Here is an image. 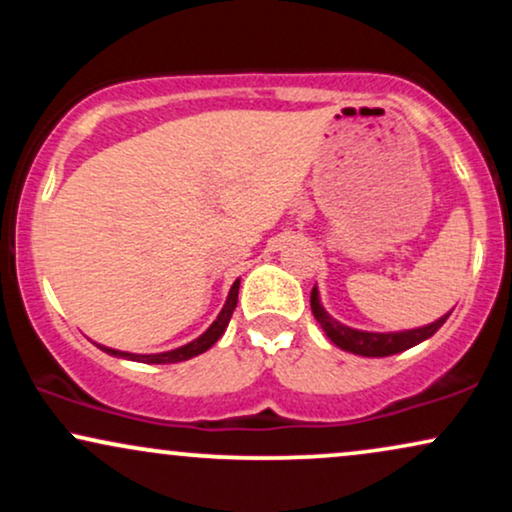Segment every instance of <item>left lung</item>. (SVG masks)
<instances>
[{
	"mask_svg": "<svg viewBox=\"0 0 512 512\" xmlns=\"http://www.w3.org/2000/svg\"><path fill=\"white\" fill-rule=\"evenodd\" d=\"M310 308H313L315 320L320 322L322 332L330 337L332 344H337L339 349L349 351V354L356 356H368V358H380V356H392L399 354V351H407L411 346L426 342L428 337H433L443 322L448 320V315L438 317L436 322L424 327H416V330H402V332H366V330H354V327L344 325V322L334 320V317L327 313L325 305L320 303V291L317 286L310 293Z\"/></svg>",
	"mask_w": 512,
	"mask_h": 512,
	"instance_id": "left-lung-1",
	"label": "left lung"
}]
</instances>
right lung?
Wrapping results in <instances>:
<instances>
[{
  "label": "right lung",
  "instance_id": "right-lung-1",
  "mask_svg": "<svg viewBox=\"0 0 512 512\" xmlns=\"http://www.w3.org/2000/svg\"><path fill=\"white\" fill-rule=\"evenodd\" d=\"M238 289H240V279L233 281L231 291H228L226 303H223L219 317H216V320L211 322L209 330L204 332V334H199L195 342H190V344H185V346H178V349L163 351V354H129V351H117V349H110V346H101V344H96V346L101 351H105V354H110V356L127 358V361H139V363H180V361H187V358L204 354V351L211 349V346L219 342L221 334L226 332L228 322H231L233 310H236V305H238Z\"/></svg>",
  "mask_w": 512,
  "mask_h": 512
}]
</instances>
